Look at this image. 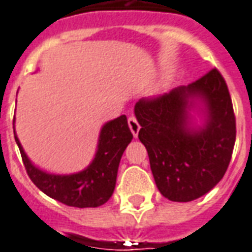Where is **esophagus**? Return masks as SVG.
Instances as JSON below:
<instances>
[{"label": "esophagus", "mask_w": 252, "mask_h": 252, "mask_svg": "<svg viewBox=\"0 0 252 252\" xmlns=\"http://www.w3.org/2000/svg\"><path fill=\"white\" fill-rule=\"evenodd\" d=\"M128 126H129L130 130H132V133H133L134 137H137L138 130H140V124H138L137 119L134 118V116H129V118H128Z\"/></svg>", "instance_id": "34e87169"}]
</instances>
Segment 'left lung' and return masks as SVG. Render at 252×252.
Segmentation results:
<instances>
[{
  "label": "left lung",
  "mask_w": 252,
  "mask_h": 252,
  "mask_svg": "<svg viewBox=\"0 0 252 252\" xmlns=\"http://www.w3.org/2000/svg\"><path fill=\"white\" fill-rule=\"evenodd\" d=\"M202 102L206 124L190 126L188 111ZM134 115L141 126L158 189L166 199L187 203L208 193L222 179L235 142V116L227 85L212 69L187 86L140 99Z\"/></svg>",
  "instance_id": "left-lung-1"
}]
</instances>
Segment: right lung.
I'll list each match as a JSON object with an SVG mask.
<instances>
[{
	"label": "right lung",
	"instance_id": "right-lung-1",
	"mask_svg": "<svg viewBox=\"0 0 252 252\" xmlns=\"http://www.w3.org/2000/svg\"><path fill=\"white\" fill-rule=\"evenodd\" d=\"M14 137L26 171L40 191L69 207L95 208L108 201L114 193L119 163L133 134L128 126L126 115L106 123L99 134L98 150L90 166L70 175L48 174L33 166L26 156L15 129Z\"/></svg>",
	"mask_w": 252,
	"mask_h": 252
}]
</instances>
